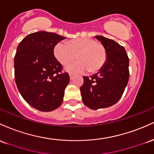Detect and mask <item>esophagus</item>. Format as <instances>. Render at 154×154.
<instances>
[{
    "instance_id": "esophagus-1",
    "label": "esophagus",
    "mask_w": 154,
    "mask_h": 154,
    "mask_svg": "<svg viewBox=\"0 0 154 154\" xmlns=\"http://www.w3.org/2000/svg\"><path fill=\"white\" fill-rule=\"evenodd\" d=\"M69 75H70V79L72 80V79H73V77H74V74L72 73V72H70V73H69Z\"/></svg>"
}]
</instances>
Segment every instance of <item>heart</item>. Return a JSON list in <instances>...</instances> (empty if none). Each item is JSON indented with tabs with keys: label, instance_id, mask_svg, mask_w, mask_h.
<instances>
[{
	"label": "heart",
	"instance_id": "1",
	"mask_svg": "<svg viewBox=\"0 0 154 154\" xmlns=\"http://www.w3.org/2000/svg\"><path fill=\"white\" fill-rule=\"evenodd\" d=\"M54 54L57 61L65 66L75 59L76 63L67 67L68 71L95 73L103 68L107 60V54L103 44L90 38H79L70 40L65 44L55 46Z\"/></svg>",
	"mask_w": 154,
	"mask_h": 154
}]
</instances>
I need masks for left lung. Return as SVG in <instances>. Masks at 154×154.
<instances>
[{
  "label": "left lung",
  "mask_w": 154,
  "mask_h": 154,
  "mask_svg": "<svg viewBox=\"0 0 154 154\" xmlns=\"http://www.w3.org/2000/svg\"><path fill=\"white\" fill-rule=\"evenodd\" d=\"M104 46L107 60L97 73L84 76L81 86L83 103L93 110L108 108L122 97L129 81V57L124 46L113 40L95 36Z\"/></svg>",
  "instance_id": "obj_1"
}]
</instances>
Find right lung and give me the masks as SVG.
I'll return each instance as SVG.
<instances>
[{
	"label": "right lung",
	"instance_id": "right-lung-1",
	"mask_svg": "<svg viewBox=\"0 0 154 154\" xmlns=\"http://www.w3.org/2000/svg\"><path fill=\"white\" fill-rule=\"evenodd\" d=\"M54 32L39 31L29 34L17 49L14 78L18 90L30 106L51 111L61 105L70 82L68 72L54 55V48L65 39Z\"/></svg>",
	"mask_w": 154,
	"mask_h": 154
}]
</instances>
